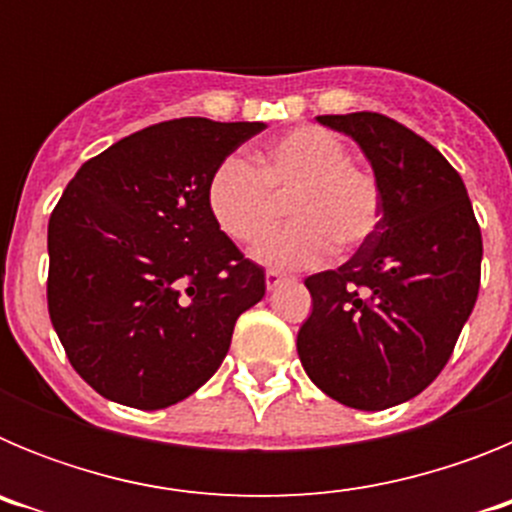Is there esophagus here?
<instances>
[{"instance_id": "obj_1", "label": "esophagus", "mask_w": 512, "mask_h": 512, "mask_svg": "<svg viewBox=\"0 0 512 512\" xmlns=\"http://www.w3.org/2000/svg\"><path fill=\"white\" fill-rule=\"evenodd\" d=\"M284 279L287 277H284V274H279V271H266V289H269V292H274V289H277Z\"/></svg>"}]
</instances>
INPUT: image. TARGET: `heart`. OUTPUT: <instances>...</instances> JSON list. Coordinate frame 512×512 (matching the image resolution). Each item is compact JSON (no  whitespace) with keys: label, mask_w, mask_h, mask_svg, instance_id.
<instances>
[{"label":"heart","mask_w":512,"mask_h":512,"mask_svg":"<svg viewBox=\"0 0 512 512\" xmlns=\"http://www.w3.org/2000/svg\"><path fill=\"white\" fill-rule=\"evenodd\" d=\"M348 146L330 130L300 125L269 140L253 156H228L207 182V207L230 241L253 246L279 217L295 220L261 243L256 259L274 269L312 266L333 251H354L372 238L382 194L372 174L348 161Z\"/></svg>","instance_id":"1"}]
</instances>
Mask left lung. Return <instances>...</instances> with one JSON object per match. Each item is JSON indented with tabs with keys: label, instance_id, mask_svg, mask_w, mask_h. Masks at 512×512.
<instances>
[{
	"label": "left lung",
	"instance_id": "1",
	"mask_svg": "<svg viewBox=\"0 0 512 512\" xmlns=\"http://www.w3.org/2000/svg\"><path fill=\"white\" fill-rule=\"evenodd\" d=\"M366 156L382 194L377 230L343 266L305 279L297 333L307 377L356 410H384L441 374L479 292L482 233L461 176L377 112L320 115Z\"/></svg>",
	"mask_w": 512,
	"mask_h": 512
}]
</instances>
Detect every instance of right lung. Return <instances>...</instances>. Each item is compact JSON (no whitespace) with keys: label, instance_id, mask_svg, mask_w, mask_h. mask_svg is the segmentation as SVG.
Listing matches in <instances>:
<instances>
[{"label":"right lung","instance_id":"obj_1","mask_svg":"<svg viewBox=\"0 0 512 512\" xmlns=\"http://www.w3.org/2000/svg\"><path fill=\"white\" fill-rule=\"evenodd\" d=\"M264 122L182 117L89 158L48 223V312L79 377L128 408L161 410L223 364L241 312L264 297L207 207L215 166Z\"/></svg>","mask_w":512,"mask_h":512}]
</instances>
